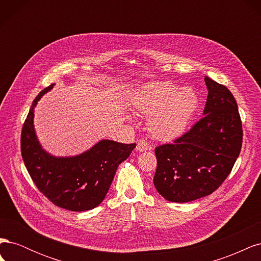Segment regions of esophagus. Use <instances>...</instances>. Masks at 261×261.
I'll return each mask as SVG.
<instances>
[{
	"label": "esophagus",
	"instance_id": "1",
	"mask_svg": "<svg viewBox=\"0 0 261 261\" xmlns=\"http://www.w3.org/2000/svg\"><path fill=\"white\" fill-rule=\"evenodd\" d=\"M136 149L138 150V151H146V150L150 149V146H149L147 140L139 139V140H137V147H136Z\"/></svg>",
	"mask_w": 261,
	"mask_h": 261
}]
</instances>
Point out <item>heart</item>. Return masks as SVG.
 Listing matches in <instances>:
<instances>
[{"label": "heart", "mask_w": 261, "mask_h": 261, "mask_svg": "<svg viewBox=\"0 0 261 261\" xmlns=\"http://www.w3.org/2000/svg\"><path fill=\"white\" fill-rule=\"evenodd\" d=\"M199 97L192 87L158 82L141 88L134 107L149 117V130L156 139L170 141L180 137L198 110Z\"/></svg>", "instance_id": "heart-1"}]
</instances>
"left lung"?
Returning <instances> with one entry per match:
<instances>
[{"instance_id": "obj_1", "label": "left lung", "mask_w": 261, "mask_h": 261, "mask_svg": "<svg viewBox=\"0 0 261 261\" xmlns=\"http://www.w3.org/2000/svg\"><path fill=\"white\" fill-rule=\"evenodd\" d=\"M208 97L203 116L172 144L158 146L153 184L163 198L188 202L222 185L243 143L238 103L225 86L204 77Z\"/></svg>"}]
</instances>
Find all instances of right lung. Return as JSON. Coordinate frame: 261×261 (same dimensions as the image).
Returning <instances> with one entry per match:
<instances>
[{
  "label": "right lung",
  "mask_w": 261,
  "mask_h": 261,
  "mask_svg": "<svg viewBox=\"0 0 261 261\" xmlns=\"http://www.w3.org/2000/svg\"><path fill=\"white\" fill-rule=\"evenodd\" d=\"M46 87L34 100L20 136V150L37 188L55 206L70 211L96 208L105 199L117 167L127 159L136 144L101 140L88 151L70 158H55L39 145L34 129V108Z\"/></svg>",
  "instance_id": "add662e5"
}]
</instances>
